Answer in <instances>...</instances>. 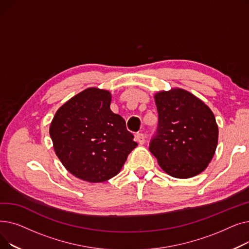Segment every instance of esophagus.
<instances>
[{
    "instance_id": "34e87169",
    "label": "esophagus",
    "mask_w": 249,
    "mask_h": 249,
    "mask_svg": "<svg viewBox=\"0 0 249 249\" xmlns=\"http://www.w3.org/2000/svg\"><path fill=\"white\" fill-rule=\"evenodd\" d=\"M135 138H136V140H137V142L139 143V144H143V143L145 142V137H144V135H143L142 133H137L135 135Z\"/></svg>"
}]
</instances>
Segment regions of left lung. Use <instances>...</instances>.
<instances>
[{"label":"left lung","mask_w":249,"mask_h":249,"mask_svg":"<svg viewBox=\"0 0 249 249\" xmlns=\"http://www.w3.org/2000/svg\"><path fill=\"white\" fill-rule=\"evenodd\" d=\"M159 113L150 152L163 171L178 178L201 174L212 160L218 126L211 109L182 89L159 91L154 96Z\"/></svg>","instance_id":"1"}]
</instances>
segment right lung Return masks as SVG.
Listing matches in <instances>:
<instances>
[{"mask_svg":"<svg viewBox=\"0 0 249 249\" xmlns=\"http://www.w3.org/2000/svg\"><path fill=\"white\" fill-rule=\"evenodd\" d=\"M111 93L89 88L55 113L49 128L57 158L83 180L102 182L119 174L136 146L123 118L110 109Z\"/></svg>","mask_w":249,"mask_h":249,"instance_id":"obj_1","label":"right lung"}]
</instances>
